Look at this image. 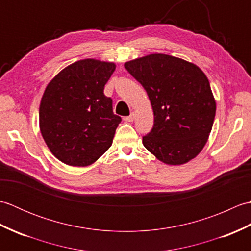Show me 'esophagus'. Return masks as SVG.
<instances>
[{
  "label": "esophagus",
  "mask_w": 251,
  "mask_h": 251,
  "mask_svg": "<svg viewBox=\"0 0 251 251\" xmlns=\"http://www.w3.org/2000/svg\"><path fill=\"white\" fill-rule=\"evenodd\" d=\"M134 120H135V113H134V112H131L129 116H126L125 119H124V121H126V122H134Z\"/></svg>",
  "instance_id": "34e87169"
}]
</instances>
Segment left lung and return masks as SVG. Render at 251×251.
<instances>
[{"mask_svg": "<svg viewBox=\"0 0 251 251\" xmlns=\"http://www.w3.org/2000/svg\"><path fill=\"white\" fill-rule=\"evenodd\" d=\"M124 66L151 101L154 125L142 138L147 150L168 165L185 164L199 155L216 115L205 73L194 63L165 54L137 58Z\"/></svg>", "mask_w": 251, "mask_h": 251, "instance_id": "8db88e82", "label": "left lung"}]
</instances>
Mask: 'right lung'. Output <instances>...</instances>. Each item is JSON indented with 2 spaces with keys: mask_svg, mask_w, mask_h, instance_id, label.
I'll list each match as a JSON object with an SVG mask.
<instances>
[{
  "mask_svg": "<svg viewBox=\"0 0 251 251\" xmlns=\"http://www.w3.org/2000/svg\"><path fill=\"white\" fill-rule=\"evenodd\" d=\"M115 63L78 60L66 67L45 88L40 130L54 155L70 166L93 164L111 147L122 119L103 94Z\"/></svg>",
  "mask_w": 251,
  "mask_h": 251,
  "instance_id": "1",
  "label": "right lung"
}]
</instances>
